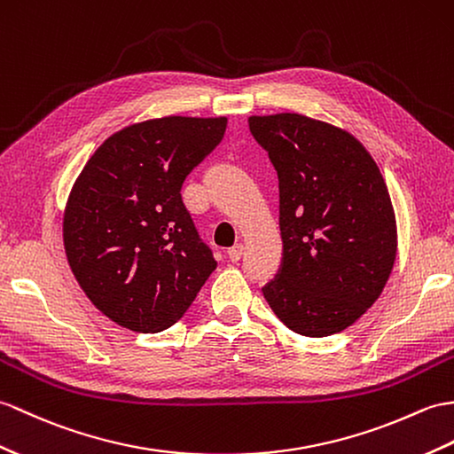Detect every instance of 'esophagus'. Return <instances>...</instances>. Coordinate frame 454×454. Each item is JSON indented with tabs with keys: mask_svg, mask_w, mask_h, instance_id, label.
Returning a JSON list of instances; mask_svg holds the SVG:
<instances>
[{
	"mask_svg": "<svg viewBox=\"0 0 454 454\" xmlns=\"http://www.w3.org/2000/svg\"><path fill=\"white\" fill-rule=\"evenodd\" d=\"M241 255H244V246L241 244H236V246H231L230 249H228V257H230V261H239L241 259Z\"/></svg>",
	"mask_w": 454,
	"mask_h": 454,
	"instance_id": "esophagus-1",
	"label": "esophagus"
}]
</instances>
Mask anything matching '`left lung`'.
Returning a JSON list of instances; mask_svg holds the SVG:
<instances>
[{
  "label": "left lung",
  "mask_w": 454,
  "mask_h": 454,
  "mask_svg": "<svg viewBox=\"0 0 454 454\" xmlns=\"http://www.w3.org/2000/svg\"><path fill=\"white\" fill-rule=\"evenodd\" d=\"M278 174L284 257L262 294L301 336H331L381 296L396 259V218L379 166L352 133L301 114L251 115Z\"/></svg>",
  "instance_id": "obj_1"
}]
</instances>
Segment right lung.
<instances>
[{"mask_svg": "<svg viewBox=\"0 0 454 454\" xmlns=\"http://www.w3.org/2000/svg\"><path fill=\"white\" fill-rule=\"evenodd\" d=\"M226 118H166L110 135L84 164L63 210V247L94 308L135 333L187 311L210 272L182 201L187 174L223 141Z\"/></svg>", "mask_w": 454, "mask_h": 454, "instance_id": "add662e5", "label": "right lung"}]
</instances>
